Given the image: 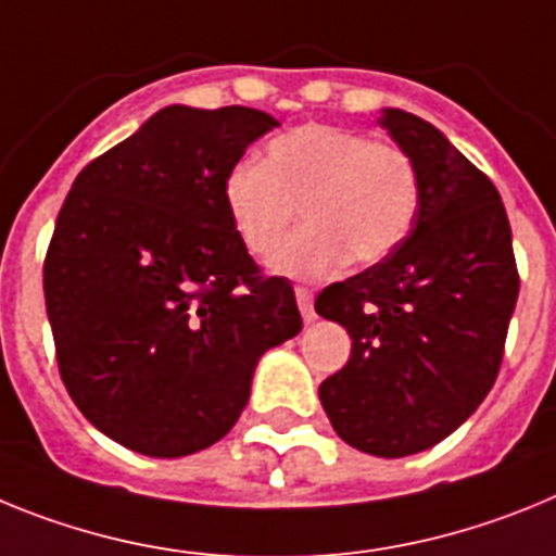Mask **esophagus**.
<instances>
[{"mask_svg": "<svg viewBox=\"0 0 556 556\" xmlns=\"http://www.w3.org/2000/svg\"><path fill=\"white\" fill-rule=\"evenodd\" d=\"M296 305L299 311H302V318H305V321H313V318H316V311H313V293L305 285H299L296 288Z\"/></svg>", "mask_w": 556, "mask_h": 556, "instance_id": "esophagus-1", "label": "esophagus"}]
</instances>
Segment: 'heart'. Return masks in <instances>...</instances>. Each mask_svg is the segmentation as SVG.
Here are the masks:
<instances>
[{
    "label": "heart",
    "mask_w": 556,
    "mask_h": 556,
    "mask_svg": "<svg viewBox=\"0 0 556 556\" xmlns=\"http://www.w3.org/2000/svg\"><path fill=\"white\" fill-rule=\"evenodd\" d=\"M306 229L274 254L293 279H327L352 257L375 265L403 245L419 212V170L392 142L338 125H299L265 144L263 164L238 162L224 206L245 251L268 257L295 219Z\"/></svg>",
    "instance_id": "obj_1"
}]
</instances>
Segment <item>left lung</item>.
<instances>
[{
    "instance_id": "1",
    "label": "left lung",
    "mask_w": 556,
    "mask_h": 556,
    "mask_svg": "<svg viewBox=\"0 0 556 556\" xmlns=\"http://www.w3.org/2000/svg\"><path fill=\"white\" fill-rule=\"evenodd\" d=\"M419 170V212L397 251L318 293L352 355L318 386L346 445L400 458L465 422L498 378L520 291L511 229L490 178L431 123L383 109Z\"/></svg>"
}]
</instances>
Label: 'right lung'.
<instances>
[{"label":"right lung","instance_id":"obj_1","mask_svg":"<svg viewBox=\"0 0 556 556\" xmlns=\"http://www.w3.org/2000/svg\"><path fill=\"white\" fill-rule=\"evenodd\" d=\"M279 125L245 105H167L91 159L58 212L45 299L61 380L94 428L144 456L215 445L260 355L302 330L224 206V178Z\"/></svg>","mask_w":556,"mask_h":556}]
</instances>
